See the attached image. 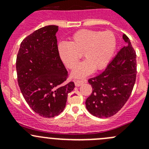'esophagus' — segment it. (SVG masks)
Segmentation results:
<instances>
[{"label": "esophagus", "mask_w": 149, "mask_h": 149, "mask_svg": "<svg viewBox=\"0 0 149 149\" xmlns=\"http://www.w3.org/2000/svg\"><path fill=\"white\" fill-rule=\"evenodd\" d=\"M84 82L83 81H79V80H76L75 81V85H76V86H81L82 84H84Z\"/></svg>", "instance_id": "esophagus-1"}]
</instances>
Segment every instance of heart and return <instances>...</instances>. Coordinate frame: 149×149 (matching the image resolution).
<instances>
[{
  "label": "heart",
  "mask_w": 149,
  "mask_h": 149,
  "mask_svg": "<svg viewBox=\"0 0 149 149\" xmlns=\"http://www.w3.org/2000/svg\"><path fill=\"white\" fill-rule=\"evenodd\" d=\"M116 45V38L112 31L81 29L72 35L68 43H59L58 52L61 61L69 69L74 68L81 55H84L85 61L71 73L74 79H82L94 69L100 70L106 68L113 56Z\"/></svg>",
  "instance_id": "b5f03b06"
}]
</instances>
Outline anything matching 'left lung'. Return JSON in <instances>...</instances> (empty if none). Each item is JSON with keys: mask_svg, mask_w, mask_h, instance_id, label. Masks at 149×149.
Returning <instances> with one entry per match:
<instances>
[{"mask_svg": "<svg viewBox=\"0 0 149 149\" xmlns=\"http://www.w3.org/2000/svg\"><path fill=\"white\" fill-rule=\"evenodd\" d=\"M127 46L117 53L104 70L91 78V95L86 100L87 110L100 118L115 115L131 94L136 78V54L128 37L123 34Z\"/></svg>", "mask_w": 149, "mask_h": 149, "instance_id": "obj_1", "label": "left lung"}]
</instances>
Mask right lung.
Segmentation results:
<instances>
[{"mask_svg": "<svg viewBox=\"0 0 149 149\" xmlns=\"http://www.w3.org/2000/svg\"><path fill=\"white\" fill-rule=\"evenodd\" d=\"M58 26H44L22 42L16 57L18 84L29 106L39 115L54 118L65 107L68 94L75 87L65 83L68 71L57 45Z\"/></svg>", "mask_w": 149, "mask_h": 149, "instance_id": "add662e5", "label": "right lung"}]
</instances>
